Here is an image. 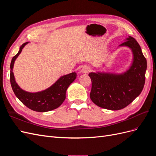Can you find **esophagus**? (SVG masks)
<instances>
[{
  "label": "esophagus",
  "mask_w": 156,
  "mask_h": 156,
  "mask_svg": "<svg viewBox=\"0 0 156 156\" xmlns=\"http://www.w3.org/2000/svg\"><path fill=\"white\" fill-rule=\"evenodd\" d=\"M90 71V68L88 66H84L82 69H81V73H87L88 72Z\"/></svg>",
  "instance_id": "1"
}]
</instances>
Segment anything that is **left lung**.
<instances>
[{"label":"left lung","mask_w":156,"mask_h":156,"mask_svg":"<svg viewBox=\"0 0 156 156\" xmlns=\"http://www.w3.org/2000/svg\"><path fill=\"white\" fill-rule=\"evenodd\" d=\"M119 47H127L133 54L129 68L121 73L91 72L90 97L94 103L106 109L116 111L124 108L139 96L145 83L147 62L138 42L128 36Z\"/></svg>","instance_id":"left-lung-1"}]
</instances>
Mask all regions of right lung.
<instances>
[{"mask_svg":"<svg viewBox=\"0 0 156 156\" xmlns=\"http://www.w3.org/2000/svg\"><path fill=\"white\" fill-rule=\"evenodd\" d=\"M29 43L23 44L16 55L13 56L10 64V83L16 97L30 109L37 112H48L60 107L66 99V92L68 87L77 77V73L72 72L61 76L53 84L44 90L29 92L23 90L16 81L13 68L14 62L21 53L22 49Z\"/></svg>","mask_w":156,"mask_h":156,"instance_id":"right-lung-1","label":"right lung"}]
</instances>
